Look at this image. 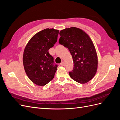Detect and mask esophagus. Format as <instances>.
<instances>
[{"mask_svg": "<svg viewBox=\"0 0 120 120\" xmlns=\"http://www.w3.org/2000/svg\"><path fill=\"white\" fill-rule=\"evenodd\" d=\"M64 65H65V63L64 61H62V62L60 63V66H64Z\"/></svg>", "mask_w": 120, "mask_h": 120, "instance_id": "obj_1", "label": "esophagus"}]
</instances>
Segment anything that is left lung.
<instances>
[{
	"label": "left lung",
	"mask_w": 120,
	"mask_h": 120,
	"mask_svg": "<svg viewBox=\"0 0 120 120\" xmlns=\"http://www.w3.org/2000/svg\"><path fill=\"white\" fill-rule=\"evenodd\" d=\"M59 43L67 48L72 57L74 68L70 77L80 83H85L96 75L98 57L94 43L86 32L77 27L67 28L60 32Z\"/></svg>",
	"instance_id": "left-lung-1"
}]
</instances>
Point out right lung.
Wrapping results in <instances>:
<instances>
[{
  "instance_id": "1",
  "label": "right lung",
  "mask_w": 120,
  "mask_h": 120,
  "mask_svg": "<svg viewBox=\"0 0 120 120\" xmlns=\"http://www.w3.org/2000/svg\"><path fill=\"white\" fill-rule=\"evenodd\" d=\"M59 30L46 28L38 32L24 49L23 64L25 72L31 82L38 86H45L53 79L57 65L49 49L57 41Z\"/></svg>"
}]
</instances>
